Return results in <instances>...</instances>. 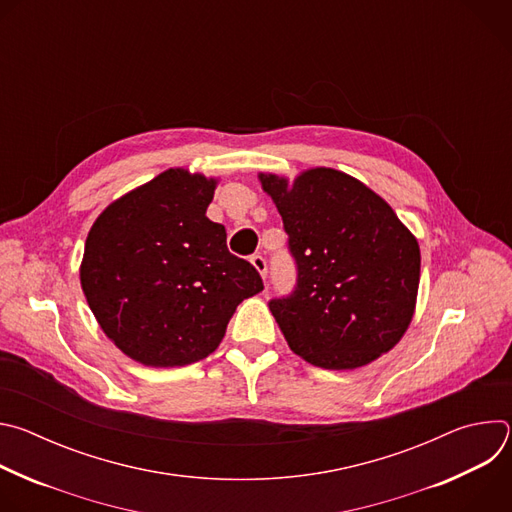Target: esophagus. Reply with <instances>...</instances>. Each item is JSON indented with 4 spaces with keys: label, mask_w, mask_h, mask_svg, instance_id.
<instances>
[{
    "label": "esophagus",
    "mask_w": 512,
    "mask_h": 512,
    "mask_svg": "<svg viewBox=\"0 0 512 512\" xmlns=\"http://www.w3.org/2000/svg\"><path fill=\"white\" fill-rule=\"evenodd\" d=\"M251 263H253V267L259 271V275L265 279V277H267V261H265V257L253 255V257H251Z\"/></svg>",
    "instance_id": "obj_1"
}]
</instances>
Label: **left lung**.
I'll return each instance as SVG.
<instances>
[{"mask_svg": "<svg viewBox=\"0 0 512 512\" xmlns=\"http://www.w3.org/2000/svg\"><path fill=\"white\" fill-rule=\"evenodd\" d=\"M296 257L298 285L269 310L314 367L352 371L389 352L417 302L421 253L395 210L360 180L310 168L289 182L259 174Z\"/></svg>", "mask_w": 512, "mask_h": 512, "instance_id": "1", "label": "left lung"}]
</instances>
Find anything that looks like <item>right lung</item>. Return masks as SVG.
Segmentation results:
<instances>
[{
  "label": "right lung",
  "instance_id": "obj_1",
  "mask_svg": "<svg viewBox=\"0 0 512 512\" xmlns=\"http://www.w3.org/2000/svg\"><path fill=\"white\" fill-rule=\"evenodd\" d=\"M218 180L170 168L113 200L93 223L81 287L107 338L145 367H184L221 344L257 269L229 253L206 208Z\"/></svg>",
  "mask_w": 512,
  "mask_h": 512
}]
</instances>
